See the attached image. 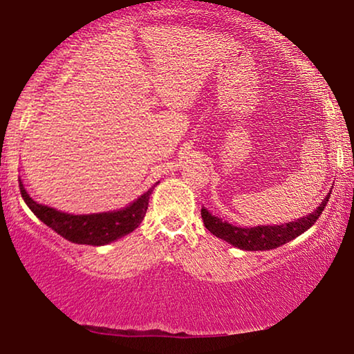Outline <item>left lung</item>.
<instances>
[{
	"label": "left lung",
	"mask_w": 354,
	"mask_h": 354,
	"mask_svg": "<svg viewBox=\"0 0 354 354\" xmlns=\"http://www.w3.org/2000/svg\"><path fill=\"white\" fill-rule=\"evenodd\" d=\"M330 194L325 196L314 212L302 216L301 218H294L292 222L279 223V225H257V227H239L230 223L229 221H222L221 217L214 216L210 210L205 207L201 209V217L204 221V227L210 234L216 235L217 239L225 240L227 243L234 247L245 250V252H263V250H272L281 247L294 240L296 236L302 235L317 222V218L322 216L326 203H328Z\"/></svg>",
	"instance_id": "obj_1"
}]
</instances>
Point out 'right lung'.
Returning a JSON list of instances; mask_svg holds the SVG:
<instances>
[{"label":"right lung","mask_w":354,"mask_h":354,"mask_svg":"<svg viewBox=\"0 0 354 354\" xmlns=\"http://www.w3.org/2000/svg\"><path fill=\"white\" fill-rule=\"evenodd\" d=\"M158 183H155L149 191L138 196L136 201L129 203L125 207L95 214H70L58 210L57 207H50L47 204L37 203L29 194L22 178H19L22 199L39 221H42L47 227H50L53 232H57L58 235L64 236L71 243L93 245V247L113 243V241L122 239V236L136 230L144 221L147 209H149L150 196Z\"/></svg>","instance_id":"right-lung-1"}]
</instances>
